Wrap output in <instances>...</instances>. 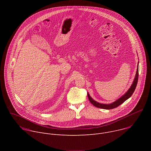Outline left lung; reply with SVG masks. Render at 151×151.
<instances>
[{
	"instance_id": "obj_1",
	"label": "left lung",
	"mask_w": 151,
	"mask_h": 151,
	"mask_svg": "<svg viewBox=\"0 0 151 151\" xmlns=\"http://www.w3.org/2000/svg\"><path fill=\"white\" fill-rule=\"evenodd\" d=\"M138 78H139V63H138V66H137V69L136 76H135V78L133 81V83L131 86V87L129 88V90L126 92V93L125 94H124L122 97H121L117 100H116L115 101H114V102H113L112 103H111V104H102V103H100L99 102H97L96 101L93 100L90 97V94L88 93H87L88 99H89L90 101L94 106H96L97 107H99V108L104 109H114V108H115V107L121 105L125 100H127L128 99H129L132 96V94H133V93H134V90L136 88V86H137V81H138Z\"/></svg>"
}]
</instances>
